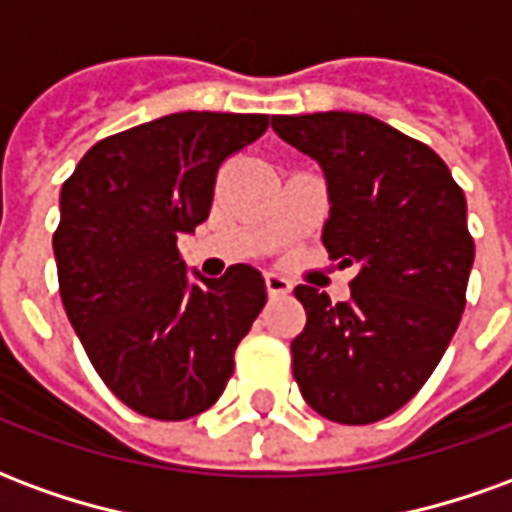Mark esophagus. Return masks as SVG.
<instances>
[{"mask_svg":"<svg viewBox=\"0 0 512 512\" xmlns=\"http://www.w3.org/2000/svg\"><path fill=\"white\" fill-rule=\"evenodd\" d=\"M290 288H293V285H290V279H285L282 274H274V271L266 274V290L271 299H277V296H288Z\"/></svg>","mask_w":512,"mask_h":512,"instance_id":"34e87169","label":"esophagus"}]
</instances>
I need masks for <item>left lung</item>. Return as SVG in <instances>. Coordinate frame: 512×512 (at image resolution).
Returning <instances> with one entry per match:
<instances>
[{
	"mask_svg": "<svg viewBox=\"0 0 512 512\" xmlns=\"http://www.w3.org/2000/svg\"><path fill=\"white\" fill-rule=\"evenodd\" d=\"M271 128L323 167V246L356 266L348 301L293 290L307 312L293 378L321 417L370 425L417 395L461 323L474 263L466 197L428 145L376 117L277 115Z\"/></svg>",
	"mask_w": 512,
	"mask_h": 512,
	"instance_id": "8db88e82",
	"label": "left lung"
}]
</instances>
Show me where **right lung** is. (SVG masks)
Masks as SVG:
<instances>
[{
    "mask_svg": "<svg viewBox=\"0 0 512 512\" xmlns=\"http://www.w3.org/2000/svg\"><path fill=\"white\" fill-rule=\"evenodd\" d=\"M268 115L178 112L95 142L62 183L54 257L73 332L117 400L180 422L222 397L266 307L252 266L186 277L178 238L211 213L216 172Z\"/></svg>",
    "mask_w": 512,
    "mask_h": 512,
    "instance_id": "add662e5",
    "label": "right lung"
}]
</instances>
